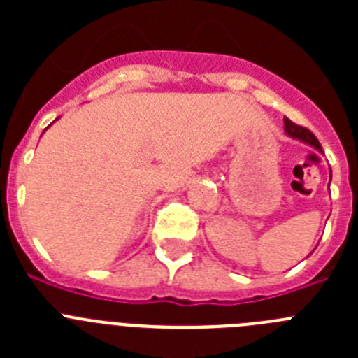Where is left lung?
I'll return each mask as SVG.
<instances>
[{
    "label": "left lung",
    "mask_w": 358,
    "mask_h": 358,
    "mask_svg": "<svg viewBox=\"0 0 358 358\" xmlns=\"http://www.w3.org/2000/svg\"><path fill=\"white\" fill-rule=\"evenodd\" d=\"M283 122H285V132L290 136V138H296V140L305 141V143L312 145V147L317 148V150L322 152L321 143H319L317 138H315V136L312 134V132H310L308 129L301 127V125H296V123L290 122L289 118H285V120H283ZM330 179H331V177H330Z\"/></svg>",
    "instance_id": "left-lung-1"
}]
</instances>
